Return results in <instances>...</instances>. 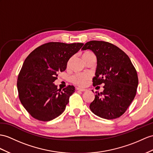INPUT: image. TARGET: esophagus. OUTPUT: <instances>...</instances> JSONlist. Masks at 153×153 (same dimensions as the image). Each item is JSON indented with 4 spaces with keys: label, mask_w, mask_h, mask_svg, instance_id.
Listing matches in <instances>:
<instances>
[{
    "label": "esophagus",
    "mask_w": 153,
    "mask_h": 153,
    "mask_svg": "<svg viewBox=\"0 0 153 153\" xmlns=\"http://www.w3.org/2000/svg\"><path fill=\"white\" fill-rule=\"evenodd\" d=\"M76 89L79 91H85L87 90L86 89H84V88H77Z\"/></svg>",
    "instance_id": "obj_1"
}]
</instances>
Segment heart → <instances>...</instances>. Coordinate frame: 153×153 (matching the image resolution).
<instances>
[{
	"mask_svg": "<svg viewBox=\"0 0 153 153\" xmlns=\"http://www.w3.org/2000/svg\"><path fill=\"white\" fill-rule=\"evenodd\" d=\"M91 54V53H85L83 54L82 56ZM91 74L86 72H78L73 74L71 76V81L74 84L79 86H85L88 83V81L91 79Z\"/></svg>",
	"mask_w": 153,
	"mask_h": 153,
	"instance_id": "obj_1",
	"label": "heart"
}]
</instances>
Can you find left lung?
Returning <instances> with one entry per match:
<instances>
[{"mask_svg": "<svg viewBox=\"0 0 153 153\" xmlns=\"http://www.w3.org/2000/svg\"><path fill=\"white\" fill-rule=\"evenodd\" d=\"M87 49L94 52L97 60L93 84L96 86L105 84L102 92H95L89 108L106 120L120 117L136 96L138 85L136 70L128 55L110 43L90 41L82 48V51Z\"/></svg>", "mask_w": 153, "mask_h": 153, "instance_id": "obj_1", "label": "left lung"}]
</instances>
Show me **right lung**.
I'll return each instance as SVG.
<instances>
[{"mask_svg":"<svg viewBox=\"0 0 153 153\" xmlns=\"http://www.w3.org/2000/svg\"><path fill=\"white\" fill-rule=\"evenodd\" d=\"M83 45L47 43L37 47L25 59L17 85L20 101L32 117L48 121L64 112L75 88L69 85L62 91L53 82Z\"/></svg>","mask_w":153,"mask_h":153,"instance_id":"right-lung-1","label":"right lung"}]
</instances>
